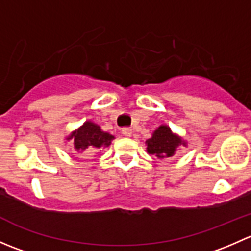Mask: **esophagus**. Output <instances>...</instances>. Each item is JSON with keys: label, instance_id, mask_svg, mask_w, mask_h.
Here are the masks:
<instances>
[{"label": "esophagus", "instance_id": "1", "mask_svg": "<svg viewBox=\"0 0 251 251\" xmlns=\"http://www.w3.org/2000/svg\"><path fill=\"white\" fill-rule=\"evenodd\" d=\"M123 133L125 136H127V137H130L131 133H132V131H131V128H123Z\"/></svg>", "mask_w": 251, "mask_h": 251}]
</instances>
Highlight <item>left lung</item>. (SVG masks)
<instances>
[{
    "mask_svg": "<svg viewBox=\"0 0 251 251\" xmlns=\"http://www.w3.org/2000/svg\"><path fill=\"white\" fill-rule=\"evenodd\" d=\"M146 143L147 151L149 154H154L158 158L173 156L177 147L179 144H184L182 140L171 133L168 126H160L158 130L154 131L151 138H149Z\"/></svg>",
    "mask_w": 251,
    "mask_h": 251,
    "instance_id": "left-lung-1",
    "label": "left lung"
}]
</instances>
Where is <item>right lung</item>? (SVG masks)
<instances>
[{
  "mask_svg": "<svg viewBox=\"0 0 251 251\" xmlns=\"http://www.w3.org/2000/svg\"><path fill=\"white\" fill-rule=\"evenodd\" d=\"M114 136L100 130L96 124L87 121L77 131L73 132L68 140L74 141V147L80 151H92L95 149L105 148L110 144Z\"/></svg>",
  "mask_w": 251,
  "mask_h": 251,
  "instance_id": "right-lung-1",
  "label": "right lung"
}]
</instances>
